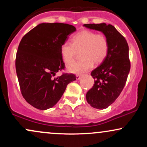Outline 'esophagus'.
<instances>
[{
	"label": "esophagus",
	"instance_id": "34e87169",
	"mask_svg": "<svg viewBox=\"0 0 147 147\" xmlns=\"http://www.w3.org/2000/svg\"><path fill=\"white\" fill-rule=\"evenodd\" d=\"M81 77H82V75H77V76H76V79H77V80H79V79H81Z\"/></svg>",
	"mask_w": 147,
	"mask_h": 147
}]
</instances>
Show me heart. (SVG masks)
<instances>
[{
  "mask_svg": "<svg viewBox=\"0 0 147 147\" xmlns=\"http://www.w3.org/2000/svg\"><path fill=\"white\" fill-rule=\"evenodd\" d=\"M82 50L79 61L68 67L72 73H82L92 68L94 61L100 63L107 57L109 43L107 38L102 34H97L90 30H82L72 38V43L64 42L60 47V52L63 61L70 64L75 59L76 50Z\"/></svg>",
  "mask_w": 147,
  "mask_h": 147,
  "instance_id": "heart-1",
  "label": "heart"
}]
</instances>
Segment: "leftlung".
Segmentation results:
<instances>
[{"label": "left lung", "instance_id": "left-lung-1", "mask_svg": "<svg viewBox=\"0 0 147 147\" xmlns=\"http://www.w3.org/2000/svg\"><path fill=\"white\" fill-rule=\"evenodd\" d=\"M84 26L102 32L109 41L107 57L91 72L95 84L86 95L92 107L104 109L116 100L126 84L131 68L129 45L125 38L112 25L93 23Z\"/></svg>", "mask_w": 147, "mask_h": 147}]
</instances>
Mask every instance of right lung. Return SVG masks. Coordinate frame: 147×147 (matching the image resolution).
Returning <instances> with one entry per match:
<instances>
[{
  "mask_svg": "<svg viewBox=\"0 0 147 147\" xmlns=\"http://www.w3.org/2000/svg\"><path fill=\"white\" fill-rule=\"evenodd\" d=\"M76 31L73 25L62 23L38 25L22 38L16 57V70L21 94L26 102L40 110L53 107L67 85L76 80L65 68L60 47Z\"/></svg>",
  "mask_w": 147,
  "mask_h": 147,
  "instance_id": "right-lung-1",
  "label": "right lung"
}]
</instances>
